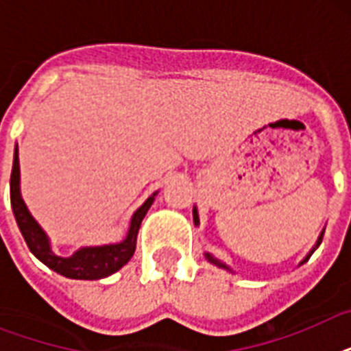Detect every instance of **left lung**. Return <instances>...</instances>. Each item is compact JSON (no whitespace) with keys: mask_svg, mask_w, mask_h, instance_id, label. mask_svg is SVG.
<instances>
[{"mask_svg":"<svg viewBox=\"0 0 351 351\" xmlns=\"http://www.w3.org/2000/svg\"><path fill=\"white\" fill-rule=\"evenodd\" d=\"M193 220H195V226H198V211H197V208H193ZM322 234H324V231H322V233H321V237H319V240H317L315 247H319V244H321V240H322ZM315 247H313V250H311L310 253H308V256H306L304 261L300 262V264H304V262L308 261V258H310V256H311V253H313V251H315ZM206 258H208V261L211 262V264H215V266H219V267H222V269H228V271H231V267L228 266V264H224V262H222V261H219V258H215V256L211 255V253H206Z\"/></svg>","mask_w":351,"mask_h":351,"instance_id":"8db88e82","label":"left lung"}]
</instances>
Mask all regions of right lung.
<instances>
[{"label":"right lung","mask_w":351,"mask_h":351,"mask_svg":"<svg viewBox=\"0 0 351 351\" xmlns=\"http://www.w3.org/2000/svg\"><path fill=\"white\" fill-rule=\"evenodd\" d=\"M156 193H153L140 208L134 211L131 219V226L127 231V237L118 244L107 245H89V247H80L71 256L56 255L51 247L49 237L40 228V224L32 219L29 209L25 206L21 191H19V158L18 145L14 149L12 175H10V204H12L14 217L18 222V228L23 234L25 242L29 245L30 253L51 267L52 271L60 273L67 278H78V280H98L106 278L112 273H117L121 266H125L131 261L136 250V237L143 217L154 202Z\"/></svg>","instance_id":"obj_1"}]
</instances>
